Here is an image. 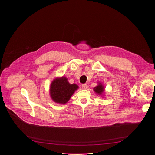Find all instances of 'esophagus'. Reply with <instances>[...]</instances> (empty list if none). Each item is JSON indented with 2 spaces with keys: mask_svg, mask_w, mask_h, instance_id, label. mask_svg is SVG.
<instances>
[{
  "mask_svg": "<svg viewBox=\"0 0 155 155\" xmlns=\"http://www.w3.org/2000/svg\"><path fill=\"white\" fill-rule=\"evenodd\" d=\"M82 88L84 89L88 88V85L87 84H84L82 85Z\"/></svg>",
  "mask_w": 155,
  "mask_h": 155,
  "instance_id": "34e87169",
  "label": "esophagus"
}]
</instances>
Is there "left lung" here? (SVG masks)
I'll use <instances>...</instances> for the list:
<instances>
[{
    "mask_svg": "<svg viewBox=\"0 0 155 155\" xmlns=\"http://www.w3.org/2000/svg\"><path fill=\"white\" fill-rule=\"evenodd\" d=\"M95 92L98 94H102V92H104V88H103V86L102 85H101V84H99V85H98L97 87H96L95 88H94Z\"/></svg>",
    "mask_w": 155,
    "mask_h": 155,
    "instance_id": "8db88e82",
    "label": "left lung"
}]
</instances>
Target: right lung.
I'll use <instances>...</instances> for the list:
<instances>
[{
	"mask_svg": "<svg viewBox=\"0 0 155 155\" xmlns=\"http://www.w3.org/2000/svg\"><path fill=\"white\" fill-rule=\"evenodd\" d=\"M76 84H70L66 77L54 80L50 88V94L53 101L56 103H66L77 89Z\"/></svg>",
	"mask_w": 155,
	"mask_h": 155,
	"instance_id": "obj_1",
	"label": "right lung"
}]
</instances>
